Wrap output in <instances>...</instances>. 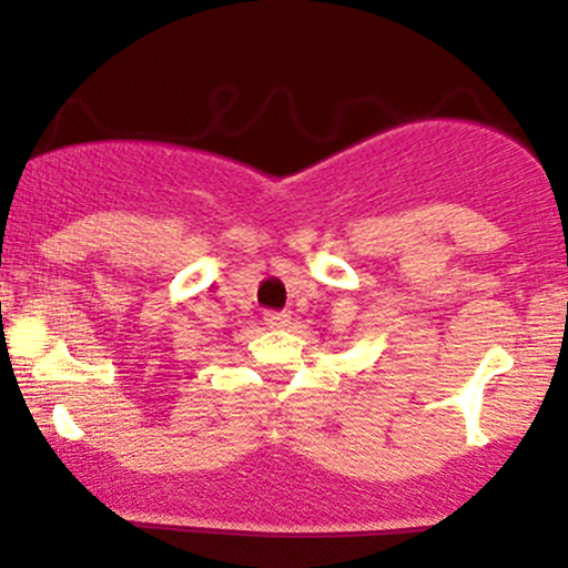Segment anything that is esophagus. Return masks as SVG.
Masks as SVG:
<instances>
[{"label": "esophagus", "instance_id": "esophagus-1", "mask_svg": "<svg viewBox=\"0 0 568 568\" xmlns=\"http://www.w3.org/2000/svg\"><path fill=\"white\" fill-rule=\"evenodd\" d=\"M264 323L270 325V328H285V325H288V315H285V312L270 310L264 312Z\"/></svg>", "mask_w": 568, "mask_h": 568}]
</instances>
